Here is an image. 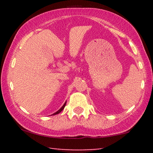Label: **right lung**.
Returning <instances> with one entry per match:
<instances>
[{
	"label": "right lung",
	"mask_w": 153,
	"mask_h": 153,
	"mask_svg": "<svg viewBox=\"0 0 153 153\" xmlns=\"http://www.w3.org/2000/svg\"><path fill=\"white\" fill-rule=\"evenodd\" d=\"M65 105H66V102H65V104L63 105V107H62L61 108H60V109H59V110H58L57 111H56V113H53V115H56V114H59V113H61V111H63V108H65Z\"/></svg>",
	"instance_id": "add662e5"
}]
</instances>
